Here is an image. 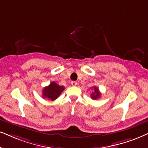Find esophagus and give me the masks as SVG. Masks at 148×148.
<instances>
[{"instance_id":"esophagus-1","label":"esophagus","mask_w":148,"mask_h":148,"mask_svg":"<svg viewBox=\"0 0 148 148\" xmlns=\"http://www.w3.org/2000/svg\"><path fill=\"white\" fill-rule=\"evenodd\" d=\"M71 84H72V86H76V85H77V82L72 81V82H71Z\"/></svg>"}]
</instances>
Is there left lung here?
Masks as SVG:
<instances>
[{
	"label": "left lung",
	"instance_id": "1",
	"mask_svg": "<svg viewBox=\"0 0 148 148\" xmlns=\"http://www.w3.org/2000/svg\"><path fill=\"white\" fill-rule=\"evenodd\" d=\"M101 96V93L99 91L98 88L96 87H93V92L91 94V97L93 100H96V99L99 98Z\"/></svg>",
	"mask_w": 148,
	"mask_h": 148
}]
</instances>
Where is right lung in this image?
<instances>
[{"instance_id": "1", "label": "right lung", "mask_w": 148, "mask_h": 148, "mask_svg": "<svg viewBox=\"0 0 148 148\" xmlns=\"http://www.w3.org/2000/svg\"><path fill=\"white\" fill-rule=\"evenodd\" d=\"M65 87L60 86L55 82H52L49 85L44 87L42 91V96L44 98H48L53 101L60 96V94L64 90Z\"/></svg>"}]
</instances>
